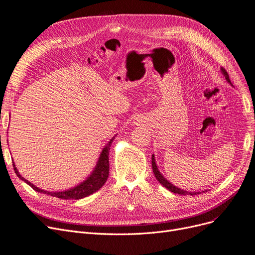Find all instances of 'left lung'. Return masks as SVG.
I'll use <instances>...</instances> for the list:
<instances>
[{"instance_id":"1","label":"left lung","mask_w":255,"mask_h":255,"mask_svg":"<svg viewBox=\"0 0 255 255\" xmlns=\"http://www.w3.org/2000/svg\"><path fill=\"white\" fill-rule=\"evenodd\" d=\"M221 72L225 76L227 82L233 86V84L230 81L229 75H228V73L226 72V69L222 67L221 68ZM152 168H153V172L155 174L156 179L159 181L164 188H166L169 191L175 193V194H180V195H197V194H200V192H189V191H186V190H182V189H180V188H178L176 186H174V184H172L168 179L164 178L163 175L159 172V170H158V166L156 164V160H155V156L154 155H152Z\"/></svg>"}]
</instances>
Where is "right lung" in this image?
Listing matches in <instances>:
<instances>
[{"label": "right lung", "mask_w": 255, "mask_h": 255, "mask_svg": "<svg viewBox=\"0 0 255 255\" xmlns=\"http://www.w3.org/2000/svg\"><path fill=\"white\" fill-rule=\"evenodd\" d=\"M115 139V136H114L109 143H107L103 147V150L99 156V159L97 161V164H96L95 169L93 170V172L91 173V175L87 177L84 181H82L81 183H79L78 186L68 189L65 191H61V192H49V191H44L42 189H39L38 187L34 186L31 182H29L28 180H26L24 177H22L19 171L16 170L15 164L13 163V169L14 172L16 174V176L19 177L21 180L25 181L27 184L37 192L40 193H44V194L50 195L52 197H57V198H61V199H81L84 198L86 196H89L93 193H95L96 191H98L103 184L107 181L108 177H109V172H110V162H109V153H110V146L113 142V140Z\"/></svg>", "instance_id": "1"}]
</instances>
